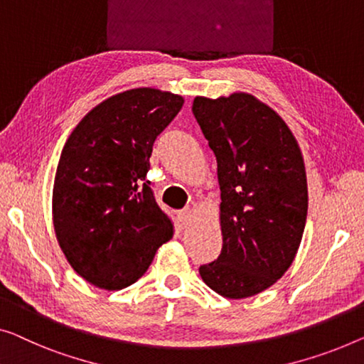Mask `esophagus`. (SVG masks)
<instances>
[{
    "instance_id": "esophagus-1",
    "label": "esophagus",
    "mask_w": 364,
    "mask_h": 364,
    "mask_svg": "<svg viewBox=\"0 0 364 364\" xmlns=\"http://www.w3.org/2000/svg\"><path fill=\"white\" fill-rule=\"evenodd\" d=\"M191 209H184V210H180V213H176V219H178V225L181 227V229H184V227L189 225V222H191Z\"/></svg>"
}]
</instances>
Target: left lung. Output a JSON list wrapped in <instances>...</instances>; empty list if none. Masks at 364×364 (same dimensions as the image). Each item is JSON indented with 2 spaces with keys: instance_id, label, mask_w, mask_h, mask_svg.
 Listing matches in <instances>:
<instances>
[{
  "instance_id": "1",
  "label": "left lung",
  "mask_w": 364,
  "mask_h": 364,
  "mask_svg": "<svg viewBox=\"0 0 364 364\" xmlns=\"http://www.w3.org/2000/svg\"><path fill=\"white\" fill-rule=\"evenodd\" d=\"M193 114L220 186L222 252L199 274L227 299L259 294L286 273L302 240L309 198L301 149L279 114L250 93L196 96Z\"/></svg>"
}]
</instances>
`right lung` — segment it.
<instances>
[{
	"label": "right lung",
	"mask_w": 364,
	"mask_h": 364,
	"mask_svg": "<svg viewBox=\"0 0 364 364\" xmlns=\"http://www.w3.org/2000/svg\"><path fill=\"white\" fill-rule=\"evenodd\" d=\"M183 102L170 91L127 90L93 107L65 144L53 183V229L70 267L96 287L135 283L173 237L147 173L156 135Z\"/></svg>",
	"instance_id": "add662e5"
}]
</instances>
